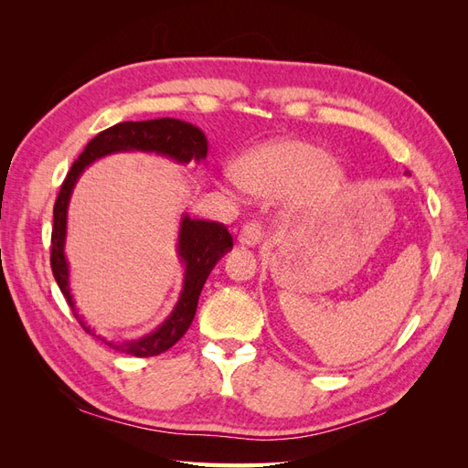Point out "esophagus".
I'll use <instances>...</instances> for the list:
<instances>
[{
    "instance_id": "1",
    "label": "esophagus",
    "mask_w": 468,
    "mask_h": 468,
    "mask_svg": "<svg viewBox=\"0 0 468 468\" xmlns=\"http://www.w3.org/2000/svg\"><path fill=\"white\" fill-rule=\"evenodd\" d=\"M261 239H263V230L258 222L246 224L242 232H239V236H238L239 246H246V248H256Z\"/></svg>"
}]
</instances>
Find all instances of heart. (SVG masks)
Segmentation results:
<instances>
[{
	"instance_id": "obj_1",
	"label": "heart",
	"mask_w": 468,
	"mask_h": 468,
	"mask_svg": "<svg viewBox=\"0 0 468 468\" xmlns=\"http://www.w3.org/2000/svg\"><path fill=\"white\" fill-rule=\"evenodd\" d=\"M232 172L239 187L261 199L292 190L291 208L296 212L324 210L347 186L342 164L328 158L324 148L296 138L271 140L244 152Z\"/></svg>"
}]
</instances>
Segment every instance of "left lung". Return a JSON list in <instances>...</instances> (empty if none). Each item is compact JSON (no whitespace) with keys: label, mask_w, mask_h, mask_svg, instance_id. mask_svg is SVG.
Segmentation results:
<instances>
[{"label":"left lung","mask_w":468,"mask_h":468,"mask_svg":"<svg viewBox=\"0 0 468 468\" xmlns=\"http://www.w3.org/2000/svg\"><path fill=\"white\" fill-rule=\"evenodd\" d=\"M406 176H410V172H406Z\"/></svg>","instance_id":"obj_1"}]
</instances>
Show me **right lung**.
I'll return each mask as SVG.
<instances>
[{
    "instance_id": "1",
    "label": "right lung",
    "mask_w": 468,
    "mask_h": 468,
    "mask_svg": "<svg viewBox=\"0 0 468 468\" xmlns=\"http://www.w3.org/2000/svg\"><path fill=\"white\" fill-rule=\"evenodd\" d=\"M119 152H144L164 155L179 165H187L189 162L203 164L207 160L208 143L205 133L187 121L179 119H154V121H126L119 122L111 129L99 133L91 143L80 154V158L72 164L58 199L54 203V226H52V253L50 265L56 282L66 296L72 308L76 320L88 334L101 339L109 347L129 353L136 357H154L167 351L177 344L181 335L189 330V325L197 313V303L207 277L218 263L220 258L232 250V236L226 230L224 224L207 222L199 218H191L183 212L177 232V258L183 265V282L177 303L169 316L152 330L133 339H115L97 334L91 324L78 313L72 289H69V263L66 258V234H68V207L78 179L86 169L111 154Z\"/></svg>"
}]
</instances>
